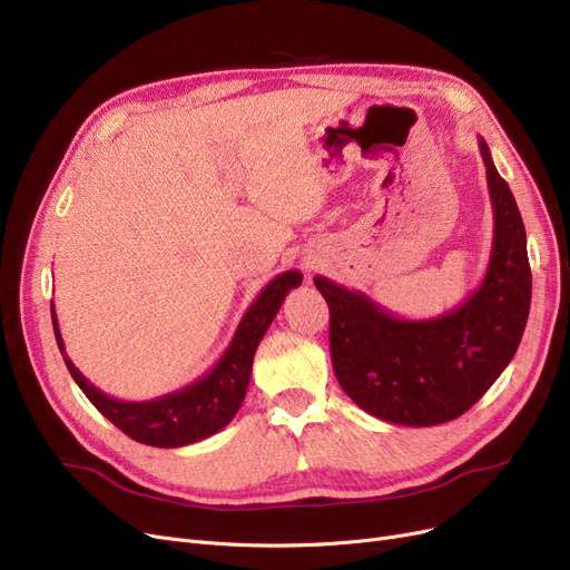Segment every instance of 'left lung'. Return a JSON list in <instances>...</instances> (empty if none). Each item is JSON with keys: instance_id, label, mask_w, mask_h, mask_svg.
I'll list each match as a JSON object with an SVG mask.
<instances>
[{"instance_id": "8db88e82", "label": "left lung", "mask_w": 570, "mask_h": 570, "mask_svg": "<svg viewBox=\"0 0 570 570\" xmlns=\"http://www.w3.org/2000/svg\"><path fill=\"white\" fill-rule=\"evenodd\" d=\"M493 203L487 276L440 317L402 321L323 276L313 283L330 306L332 367L364 412L400 425H438L480 402L514 357L531 308L527 232L508 181L480 140Z\"/></svg>"}]
</instances>
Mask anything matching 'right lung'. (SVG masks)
Here are the masks:
<instances>
[{"label": "right lung", "instance_id": "obj_1", "mask_svg": "<svg viewBox=\"0 0 570 570\" xmlns=\"http://www.w3.org/2000/svg\"><path fill=\"white\" fill-rule=\"evenodd\" d=\"M297 285H302L299 271H285L281 276L273 278L259 292V297L253 302V306L245 311L229 348H226V353L206 376L189 383L187 389L147 402L114 400L98 391L96 385L75 367L72 360L65 353L56 311L51 304L53 332L67 370H70L72 379L77 381L83 395L90 400V404H94L107 421H111L121 432H126L130 440L147 446H187L215 435V432H219L236 416L247 393V383L249 374H253V360L259 341L266 334L273 317H276L287 292Z\"/></svg>", "mask_w": 570, "mask_h": 570}]
</instances>
